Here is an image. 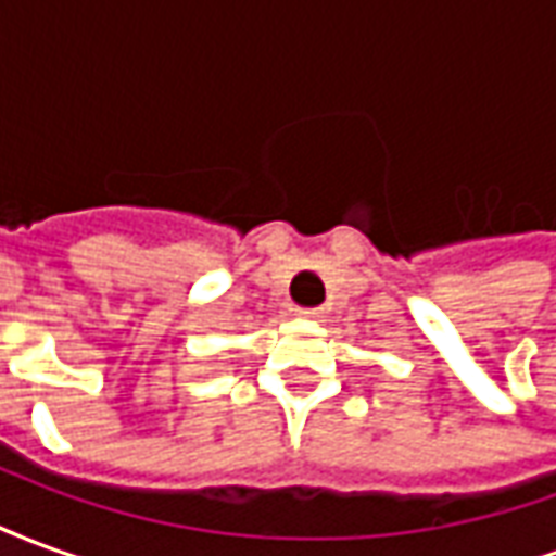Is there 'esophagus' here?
Listing matches in <instances>:
<instances>
[{
  "label": "esophagus",
  "instance_id": "1",
  "mask_svg": "<svg viewBox=\"0 0 556 556\" xmlns=\"http://www.w3.org/2000/svg\"><path fill=\"white\" fill-rule=\"evenodd\" d=\"M298 315H301V318H309V321H321V318H325L321 309H298Z\"/></svg>",
  "mask_w": 556,
  "mask_h": 556
}]
</instances>
